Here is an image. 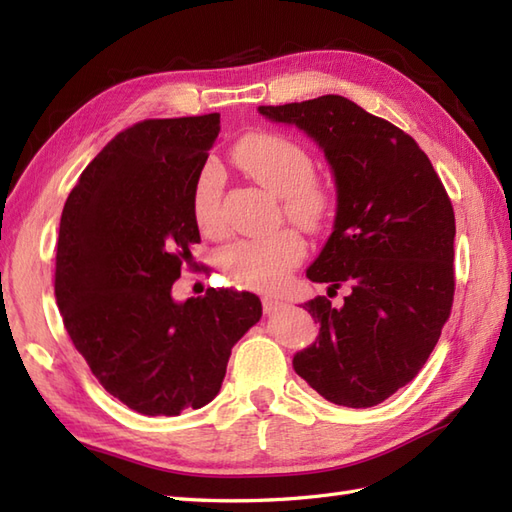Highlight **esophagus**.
I'll use <instances>...</instances> for the list:
<instances>
[{
	"instance_id": "esophagus-1",
	"label": "esophagus",
	"mask_w": 512,
	"mask_h": 512,
	"mask_svg": "<svg viewBox=\"0 0 512 512\" xmlns=\"http://www.w3.org/2000/svg\"><path fill=\"white\" fill-rule=\"evenodd\" d=\"M262 306H264V312L266 314H270V312H275L279 306H281V299H277V297H264L262 299Z\"/></svg>"
}]
</instances>
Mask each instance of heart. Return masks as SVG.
I'll use <instances>...</instances> for the list:
<instances>
[{
	"label": "heart",
	"mask_w": 512,
	"mask_h": 512,
	"mask_svg": "<svg viewBox=\"0 0 512 512\" xmlns=\"http://www.w3.org/2000/svg\"><path fill=\"white\" fill-rule=\"evenodd\" d=\"M233 158L250 178L284 198V211L303 228H319L330 215V191L312 178L314 162L295 140L277 134H250L237 143ZM224 173L206 162L193 182L191 211L204 235H220ZM306 244L299 233L281 231L268 239H242L224 250V273L248 288L284 284L288 270L301 262Z\"/></svg>",
	"instance_id": "obj_1"
}]
</instances>
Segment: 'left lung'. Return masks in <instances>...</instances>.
Wrapping results in <instances>:
<instances>
[{"mask_svg":"<svg viewBox=\"0 0 512 512\" xmlns=\"http://www.w3.org/2000/svg\"><path fill=\"white\" fill-rule=\"evenodd\" d=\"M257 112L317 143L336 187L332 233L306 277L347 297L303 303L319 334L292 367L334 405L374 407L418 376L449 319L451 200L416 140L345 96Z\"/></svg>","mask_w":512,"mask_h":512,"instance_id":"8db88e82","label":"left lung"}]
</instances>
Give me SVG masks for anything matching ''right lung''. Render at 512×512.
Segmentation results:
<instances>
[{"label":"right lung","mask_w":512,"mask_h":512,"mask_svg":"<svg viewBox=\"0 0 512 512\" xmlns=\"http://www.w3.org/2000/svg\"><path fill=\"white\" fill-rule=\"evenodd\" d=\"M220 114L160 118L107 143L65 200L54 297L99 383L143 416H180L220 394L233 345L262 317L253 292L176 301L200 242L193 182Z\"/></svg>","instance_id":"add662e5"}]
</instances>
